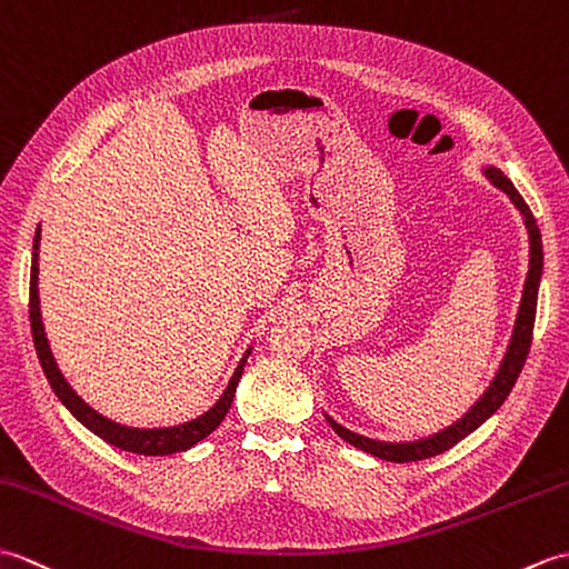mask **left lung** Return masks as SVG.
Here are the masks:
<instances>
[{
	"mask_svg": "<svg viewBox=\"0 0 569 569\" xmlns=\"http://www.w3.org/2000/svg\"><path fill=\"white\" fill-rule=\"evenodd\" d=\"M487 178L491 180V184L499 187L501 192H507L509 199L513 201V207L523 213L526 229H528V238H531V262H528V277L523 284V297H521V307H519V317H516V326H513V336L507 356L501 360V368L497 372L495 380H491L489 389L485 391L475 407L467 411L460 421H456L452 426H448L446 431H440L431 438L423 440H413V443H382V440H372L348 431L340 423H336L333 419H328V423L333 426V431L346 440V443L356 446L358 450L370 452V456L387 460V462H416V460H426L440 456V452L450 450L465 436H470L472 431H477L491 413H495L503 399L509 397V391L513 389L516 380L523 370V362L528 358V348H531L533 340V323H536V305H538V284H540V272H542V243H540V231L538 223L533 219L531 209L523 201V197L519 194V189L511 184V180L497 168H487L485 170Z\"/></svg>",
	"mask_w": 569,
	"mask_h": 569,
	"instance_id": "left-lung-1",
	"label": "left lung"
}]
</instances>
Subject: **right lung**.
<instances>
[{
    "label": "right lung",
    "mask_w": 569,
    "mask_h": 569,
    "mask_svg": "<svg viewBox=\"0 0 569 569\" xmlns=\"http://www.w3.org/2000/svg\"><path fill=\"white\" fill-rule=\"evenodd\" d=\"M38 243H41V231H36L33 258H31V292H29L31 336H33L38 360H41V368L48 377L50 387H53L58 399L66 403L74 419L90 428L94 436L107 440L109 446L126 450V452H136V456H172V452L192 448L194 443H199V440H204L213 431V428H219L223 416L231 409V401L236 397V387H238V382H241V375H243L250 350L243 356L241 365L236 368L229 387H226V391H223V397L213 403V407L204 416H199V419H194V421L172 426V428H129V426L113 423V421L104 419L102 413H97L92 407H87V403L78 395H74L72 387L66 382V377H62L58 370L56 358H53V352H50L48 338L43 331L41 307H38Z\"/></svg>",
    "instance_id": "1"
}]
</instances>
